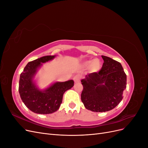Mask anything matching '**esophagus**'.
I'll return each mask as SVG.
<instances>
[{"label": "esophagus", "instance_id": "34e87169", "mask_svg": "<svg viewBox=\"0 0 148 148\" xmlns=\"http://www.w3.org/2000/svg\"><path fill=\"white\" fill-rule=\"evenodd\" d=\"M80 79H81V77H80V76L78 75L75 76V77H73V80H74V82L75 83L79 82H80Z\"/></svg>", "mask_w": 148, "mask_h": 148}]
</instances>
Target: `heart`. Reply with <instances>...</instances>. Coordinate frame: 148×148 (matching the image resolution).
Returning a JSON list of instances; mask_svg holds the SVG:
<instances>
[{
  "instance_id": "obj_1",
  "label": "heart",
  "mask_w": 148,
  "mask_h": 148,
  "mask_svg": "<svg viewBox=\"0 0 148 148\" xmlns=\"http://www.w3.org/2000/svg\"><path fill=\"white\" fill-rule=\"evenodd\" d=\"M85 65L89 66V68L93 71H97L101 67V63L98 59H95L92 61H87L85 62Z\"/></svg>"
}]
</instances>
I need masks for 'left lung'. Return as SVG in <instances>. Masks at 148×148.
Returning <instances> with one entry per match:
<instances>
[{"label":"left lung","instance_id":"8db88e82","mask_svg":"<svg viewBox=\"0 0 148 148\" xmlns=\"http://www.w3.org/2000/svg\"><path fill=\"white\" fill-rule=\"evenodd\" d=\"M104 63L99 72L89 73L82 79V101L88 110L96 112L114 109L123 99L127 75L120 62L102 56Z\"/></svg>","mask_w":148,"mask_h":148}]
</instances>
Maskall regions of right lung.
Segmentation results:
<instances>
[{
    "label": "right lung",
    "mask_w": 148,
    "mask_h": 148,
    "mask_svg": "<svg viewBox=\"0 0 148 148\" xmlns=\"http://www.w3.org/2000/svg\"><path fill=\"white\" fill-rule=\"evenodd\" d=\"M55 56H47L26 65L20 75L18 91L25 105L34 113L52 114L59 109L64 92L74 85L72 79L65 82H56L44 90H39L33 82V78L42 63L52 60Z\"/></svg>",
    "instance_id": "1"
}]
</instances>
